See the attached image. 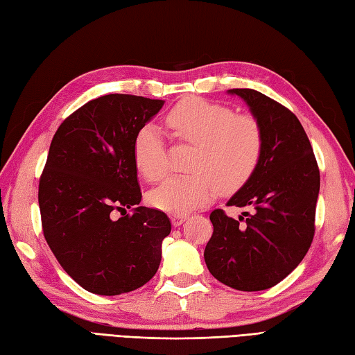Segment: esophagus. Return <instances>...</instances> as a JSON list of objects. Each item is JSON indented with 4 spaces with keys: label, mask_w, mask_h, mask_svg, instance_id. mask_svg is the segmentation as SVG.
Here are the masks:
<instances>
[{
    "label": "esophagus",
    "mask_w": 355,
    "mask_h": 355,
    "mask_svg": "<svg viewBox=\"0 0 355 355\" xmlns=\"http://www.w3.org/2000/svg\"><path fill=\"white\" fill-rule=\"evenodd\" d=\"M186 219H187L186 214H172L171 216V222H172V225H174V226L183 225L186 222Z\"/></svg>",
    "instance_id": "obj_1"
}]
</instances>
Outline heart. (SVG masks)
Wrapping results in <instances>:
<instances>
[{"mask_svg":"<svg viewBox=\"0 0 355 355\" xmlns=\"http://www.w3.org/2000/svg\"><path fill=\"white\" fill-rule=\"evenodd\" d=\"M169 136L193 147L187 171L147 195L157 210L183 214L213 201L219 192H235L255 175L264 154V130L253 115L235 114L230 106L201 97L181 100L165 116ZM133 162L139 174L157 183L168 172V153L159 130L142 125L133 138Z\"/></svg>","mask_w":355,"mask_h":355,"instance_id":"heart-1","label":"heart"}]
</instances>
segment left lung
I'll use <instances>...</instances> for the list:
<instances>
[{
    "mask_svg": "<svg viewBox=\"0 0 355 355\" xmlns=\"http://www.w3.org/2000/svg\"><path fill=\"white\" fill-rule=\"evenodd\" d=\"M264 130L259 166L228 205L249 207L237 220L222 208L210 214L213 235L204 259L211 275L239 291L277 285L311 248L320 193V168L298 118L252 88H234Z\"/></svg>",
    "mask_w": 355,
    "mask_h": 355,
    "instance_id": "1",
    "label": "left lung"
}]
</instances>
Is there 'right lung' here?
Instances as JSON below:
<instances>
[{
    "instance_id": "1",
    "label": "right lung",
    "mask_w": 355,
    "mask_h": 355,
    "mask_svg": "<svg viewBox=\"0 0 355 355\" xmlns=\"http://www.w3.org/2000/svg\"><path fill=\"white\" fill-rule=\"evenodd\" d=\"M163 103L133 94L97 97L52 138L39 181L43 235L67 275L93 294L130 293L159 268L171 222L156 208L135 207L142 193L132 147Z\"/></svg>"
}]
</instances>
